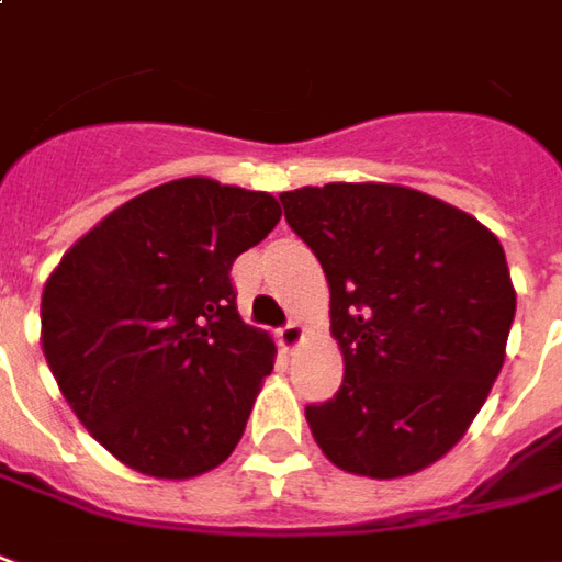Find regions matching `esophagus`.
<instances>
[{"instance_id": "1", "label": "esophagus", "mask_w": 562, "mask_h": 562, "mask_svg": "<svg viewBox=\"0 0 562 562\" xmlns=\"http://www.w3.org/2000/svg\"><path fill=\"white\" fill-rule=\"evenodd\" d=\"M277 340H280V347L285 352H292L301 340H304V325H297V322H285L280 331H277Z\"/></svg>"}]
</instances>
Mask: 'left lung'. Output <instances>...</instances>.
Wrapping results in <instances>:
<instances>
[{
  "label": "left lung",
  "instance_id": "obj_1",
  "mask_svg": "<svg viewBox=\"0 0 562 562\" xmlns=\"http://www.w3.org/2000/svg\"><path fill=\"white\" fill-rule=\"evenodd\" d=\"M280 200L325 270L344 352L335 398L307 407L316 445L352 474L426 469L472 426L505 362L517 297L502 243L414 188L331 182Z\"/></svg>",
  "mask_w": 562,
  "mask_h": 562
}]
</instances>
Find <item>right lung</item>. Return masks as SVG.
I'll use <instances>...</instances> for the list:
<instances>
[{
	"mask_svg": "<svg viewBox=\"0 0 562 562\" xmlns=\"http://www.w3.org/2000/svg\"><path fill=\"white\" fill-rule=\"evenodd\" d=\"M280 215L268 191L188 176L117 206L48 277L45 359L124 465L186 481L234 453L277 347L240 319L231 265Z\"/></svg>",
	"mask_w": 562,
	"mask_h": 562,
	"instance_id": "obj_1",
	"label": "right lung"
}]
</instances>
